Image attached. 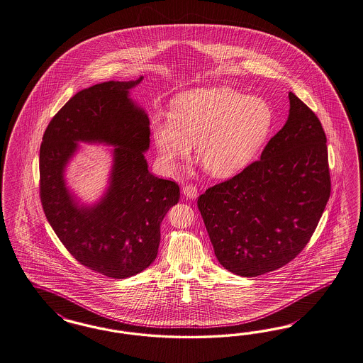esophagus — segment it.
<instances>
[{
  "instance_id": "obj_1",
  "label": "esophagus",
  "mask_w": 363,
  "mask_h": 363,
  "mask_svg": "<svg viewBox=\"0 0 363 363\" xmlns=\"http://www.w3.org/2000/svg\"><path fill=\"white\" fill-rule=\"evenodd\" d=\"M182 193H184L185 197H189V199H197V196H199V190H197V188H196L194 185H191V184L185 185V186L182 188Z\"/></svg>"
}]
</instances>
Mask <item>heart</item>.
<instances>
[{
	"instance_id": "b5f03b06",
	"label": "heart",
	"mask_w": 363,
	"mask_h": 363,
	"mask_svg": "<svg viewBox=\"0 0 363 363\" xmlns=\"http://www.w3.org/2000/svg\"><path fill=\"white\" fill-rule=\"evenodd\" d=\"M275 121L268 101L230 87L200 88L175 96L170 115H157L151 131L161 162L175 169L196 155L214 177L248 166L263 149Z\"/></svg>"
}]
</instances>
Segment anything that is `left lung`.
<instances>
[{"label":"left lung","instance_id":"8db88e82","mask_svg":"<svg viewBox=\"0 0 363 363\" xmlns=\"http://www.w3.org/2000/svg\"><path fill=\"white\" fill-rule=\"evenodd\" d=\"M288 96V121L260 160L197 201L217 260L244 277L292 262L313 238L331 193L322 123L295 94Z\"/></svg>","mask_w":363,"mask_h":363}]
</instances>
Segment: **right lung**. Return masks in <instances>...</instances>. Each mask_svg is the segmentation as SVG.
Instances as JSON below:
<instances>
[{
  "mask_svg": "<svg viewBox=\"0 0 363 363\" xmlns=\"http://www.w3.org/2000/svg\"><path fill=\"white\" fill-rule=\"evenodd\" d=\"M140 80L77 92L50 119L40 146V201L48 223L77 263L113 279L137 275L155 260L163 217L179 200L177 182L147 169L149 118L127 98ZM79 140L117 146L112 186L94 208H79L63 185V166Z\"/></svg>",
  "mask_w": 363,
  "mask_h": 363,
  "instance_id": "right-lung-1",
  "label": "right lung"
}]
</instances>
